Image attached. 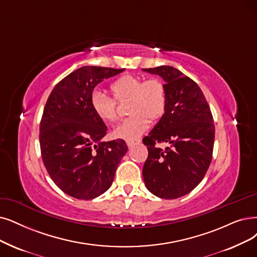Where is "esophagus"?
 <instances>
[{"mask_svg": "<svg viewBox=\"0 0 257 257\" xmlns=\"http://www.w3.org/2000/svg\"><path fill=\"white\" fill-rule=\"evenodd\" d=\"M141 141L139 139H134V140H126V145L130 149H132L133 147H135L136 145H139Z\"/></svg>", "mask_w": 257, "mask_h": 257, "instance_id": "1", "label": "esophagus"}]
</instances>
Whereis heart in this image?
<instances>
[{
    "mask_svg": "<svg viewBox=\"0 0 257 257\" xmlns=\"http://www.w3.org/2000/svg\"><path fill=\"white\" fill-rule=\"evenodd\" d=\"M112 96L117 101L128 102V114L114 130V135L125 140H134L145 133L150 120L159 119L167 107V90L159 79H143L123 76L110 85ZM90 106L95 115L105 123L118 119L116 101L101 90H94L90 96Z\"/></svg>",
    "mask_w": 257,
    "mask_h": 257,
    "instance_id": "obj_1",
    "label": "heart"
}]
</instances>
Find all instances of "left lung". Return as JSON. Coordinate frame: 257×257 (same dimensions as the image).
Listing matches in <instances>:
<instances>
[{
	"label": "left lung",
	"mask_w": 257,
	"mask_h": 257,
	"mask_svg": "<svg viewBox=\"0 0 257 257\" xmlns=\"http://www.w3.org/2000/svg\"><path fill=\"white\" fill-rule=\"evenodd\" d=\"M142 70L164 80L168 99L164 114L142 140L149 151L143 180L155 196L179 198L198 186L210 167L215 137L212 112L196 82L177 68ZM159 143L168 147L162 150Z\"/></svg>",
	"instance_id": "left-lung-1"
}]
</instances>
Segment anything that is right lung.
<instances>
[{"label": "right lung", "instance_id": "add662e5", "mask_svg": "<svg viewBox=\"0 0 257 257\" xmlns=\"http://www.w3.org/2000/svg\"><path fill=\"white\" fill-rule=\"evenodd\" d=\"M124 68L83 66L51 90L40 123L44 166L59 189L77 199H94L111 186L124 140L102 141L107 127L91 109L90 96L104 79Z\"/></svg>", "mask_w": 257, "mask_h": 257}]
</instances>
